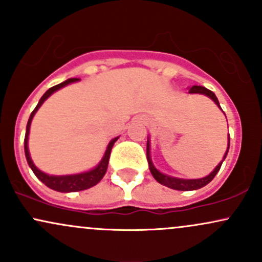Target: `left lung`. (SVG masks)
Masks as SVG:
<instances>
[{
  "mask_svg": "<svg viewBox=\"0 0 262 262\" xmlns=\"http://www.w3.org/2000/svg\"><path fill=\"white\" fill-rule=\"evenodd\" d=\"M188 92L189 93H200V95L207 96V97H209L210 100H212L219 108H221V104H219L217 96L214 95V92H212L210 90L206 89V87L192 86L191 90H189ZM229 146H230V137H229V134H228V148L223 156V159H222V161L214 167V170H213L209 175L204 176V177H202V179H180V177L169 176V175H166V173L160 172V171H159L154 166V164H152V161H151V156H150V137H148V141H146V159H148V162H149L150 172H151L152 177H154V179L159 183H161V185L166 186V187H169V188L177 189V191H194V189L204 187V186L208 185V183L212 181L213 179H214V176L217 175L218 171L221 170V166H222V164H223V161L225 160V158H227L228 151H229Z\"/></svg>",
  "mask_w": 262,
  "mask_h": 262,
  "instance_id": "1",
  "label": "left lung"
}]
</instances>
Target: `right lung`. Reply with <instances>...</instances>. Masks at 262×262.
Segmentation results:
<instances>
[{"instance_id":"obj_1","label":"right lung","mask_w":262,"mask_h":262,"mask_svg":"<svg viewBox=\"0 0 262 262\" xmlns=\"http://www.w3.org/2000/svg\"><path fill=\"white\" fill-rule=\"evenodd\" d=\"M80 79H69L64 81V82L59 83V85L50 87L47 92L41 96V98L39 100L37 107L34 108V111L31 113V117H29L28 123H27V129H26V137H25V152H26V159L27 162H28L29 167H31L34 175L40 180L41 182L44 183L45 186H48L49 188L54 189V191L58 192H77V191H83V189L91 188L93 186L97 185L98 182L103 179L104 173H106L107 167H108V161H110V155L111 150H112L114 143L118 140L119 137L113 138L112 140L108 143L106 151H104L103 158L101 159V161L96 165L95 167L89 171H83V172L80 173H73V175H49V173H45L41 170H39L37 166L33 162L31 154H29L28 149V139H29V130H31V124L32 119L34 117V114L37 113V111L40 108L41 104L44 103V101H47L50 96L53 95L54 92H56L58 90L62 89V87L68 86L69 83H73L79 81Z\"/></svg>"}]
</instances>
